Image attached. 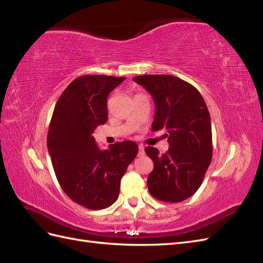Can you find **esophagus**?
I'll return each instance as SVG.
<instances>
[{
	"label": "esophagus",
	"instance_id": "esophagus-1",
	"mask_svg": "<svg viewBox=\"0 0 263 263\" xmlns=\"http://www.w3.org/2000/svg\"><path fill=\"white\" fill-rule=\"evenodd\" d=\"M145 155V148L142 145H139V151H138V156H144Z\"/></svg>",
	"mask_w": 263,
	"mask_h": 263
}]
</instances>
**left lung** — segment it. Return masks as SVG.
<instances>
[{
    "instance_id": "1",
    "label": "left lung",
    "mask_w": 263,
    "mask_h": 263,
    "mask_svg": "<svg viewBox=\"0 0 263 263\" xmlns=\"http://www.w3.org/2000/svg\"><path fill=\"white\" fill-rule=\"evenodd\" d=\"M151 94L156 113L151 129H165L169 149L145 151L154 161L147 180L150 194L159 201L178 203L201 186L212 161L211 116L196 87L178 77L145 74L133 78Z\"/></svg>"
}]
</instances>
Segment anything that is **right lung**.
Wrapping results in <instances>:
<instances>
[{
    "instance_id": "add662e5",
    "label": "right lung",
    "mask_w": 263,
    "mask_h": 263,
    "mask_svg": "<svg viewBox=\"0 0 263 263\" xmlns=\"http://www.w3.org/2000/svg\"><path fill=\"white\" fill-rule=\"evenodd\" d=\"M125 77H79L54 106L47 147L55 177L71 200L89 210H103L119 195L121 180L138 154L132 140L100 150L92 136L107 121V98Z\"/></svg>"
}]
</instances>
